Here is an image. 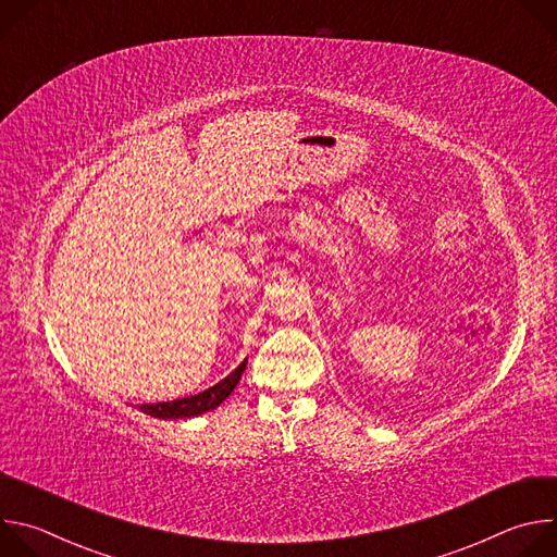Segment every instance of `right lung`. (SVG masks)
Here are the masks:
<instances>
[{"label":"right lung","mask_w":557,"mask_h":557,"mask_svg":"<svg viewBox=\"0 0 557 557\" xmlns=\"http://www.w3.org/2000/svg\"><path fill=\"white\" fill-rule=\"evenodd\" d=\"M247 368V359L237 366L231 374H226L222 381L211 385L205 392H198L194 396H185V399H174V401H163V404H143L140 412L149 414L153 419H194L205 412L215 410L226 396L233 392L237 381L243 379V372Z\"/></svg>","instance_id":"add662e5"}]
</instances>
